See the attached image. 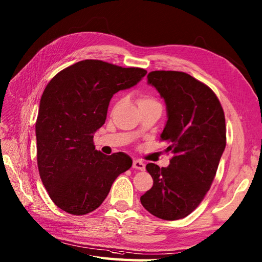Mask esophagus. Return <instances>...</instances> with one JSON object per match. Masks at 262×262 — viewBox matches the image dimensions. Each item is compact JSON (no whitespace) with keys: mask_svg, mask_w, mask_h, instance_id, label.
I'll use <instances>...</instances> for the list:
<instances>
[{"mask_svg":"<svg viewBox=\"0 0 262 262\" xmlns=\"http://www.w3.org/2000/svg\"><path fill=\"white\" fill-rule=\"evenodd\" d=\"M132 167L135 168V169H138V170H144L145 165H144V163L141 160H139V159H136V160H133Z\"/></svg>","mask_w":262,"mask_h":262,"instance_id":"34e87169","label":"esophagus"}]
</instances>
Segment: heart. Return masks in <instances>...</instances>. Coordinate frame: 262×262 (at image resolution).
<instances>
[{"instance_id":"obj_1","label":"heart","mask_w":262,"mask_h":262,"mask_svg":"<svg viewBox=\"0 0 262 262\" xmlns=\"http://www.w3.org/2000/svg\"><path fill=\"white\" fill-rule=\"evenodd\" d=\"M138 104L139 105H145V104H158V102L155 98L150 97V95L142 94L140 95L138 99Z\"/></svg>"}]
</instances>
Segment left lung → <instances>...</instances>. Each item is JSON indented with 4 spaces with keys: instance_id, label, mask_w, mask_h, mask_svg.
<instances>
[{
    "instance_id": "1",
    "label": "left lung",
    "mask_w": 262,
    "mask_h": 262,
    "mask_svg": "<svg viewBox=\"0 0 262 262\" xmlns=\"http://www.w3.org/2000/svg\"><path fill=\"white\" fill-rule=\"evenodd\" d=\"M155 86L167 105L161 140L172 158L167 168L146 164L153 186L140 198L148 211L163 220H179L200 205L226 148V120L214 92L179 71H152Z\"/></svg>"
}]
</instances>
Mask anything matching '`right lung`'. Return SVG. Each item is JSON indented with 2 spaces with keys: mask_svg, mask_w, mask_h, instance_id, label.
<instances>
[{
  "mask_svg": "<svg viewBox=\"0 0 262 262\" xmlns=\"http://www.w3.org/2000/svg\"><path fill=\"white\" fill-rule=\"evenodd\" d=\"M145 74L144 69L84 60L49 82L35 123L37 168L51 200L63 211L92 212L114 180L131 168L125 153L105 156L95 150L93 135L105 122L113 94Z\"/></svg>",
  "mask_w": 262,
  "mask_h": 262,
  "instance_id": "add662e5",
  "label": "right lung"
}]
</instances>
